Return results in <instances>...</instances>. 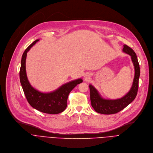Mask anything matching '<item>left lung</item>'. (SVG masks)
Returning a JSON list of instances; mask_svg holds the SVG:
<instances>
[{
	"label": "left lung",
	"mask_w": 153,
	"mask_h": 153,
	"mask_svg": "<svg viewBox=\"0 0 153 153\" xmlns=\"http://www.w3.org/2000/svg\"><path fill=\"white\" fill-rule=\"evenodd\" d=\"M123 52L130 55L134 66V78L133 85L128 92L123 98L117 100H106L102 98L98 90L90 84V94L91 104L94 110L99 113L111 114L116 113L123 110L135 99L138 90L139 79L140 76V68L137 58L134 51L126 45H124Z\"/></svg>",
	"instance_id": "obj_1"
}]
</instances>
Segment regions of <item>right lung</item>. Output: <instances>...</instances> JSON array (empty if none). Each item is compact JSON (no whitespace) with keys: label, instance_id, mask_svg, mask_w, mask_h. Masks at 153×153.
<instances>
[{"label":"right lung","instance_id":"1","mask_svg":"<svg viewBox=\"0 0 153 153\" xmlns=\"http://www.w3.org/2000/svg\"><path fill=\"white\" fill-rule=\"evenodd\" d=\"M39 39L30 45L23 52L20 69V81L26 100L34 108L48 114H58L63 112L67 107L69 93L77 84L82 82L81 78L63 84L58 89L49 93H42L30 84L26 72V58L27 52Z\"/></svg>","mask_w":153,"mask_h":153}]
</instances>
